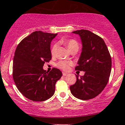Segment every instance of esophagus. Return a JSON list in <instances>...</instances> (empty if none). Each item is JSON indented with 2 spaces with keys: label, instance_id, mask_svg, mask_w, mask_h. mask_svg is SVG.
Instances as JSON below:
<instances>
[{
  "label": "esophagus",
  "instance_id": "1",
  "mask_svg": "<svg viewBox=\"0 0 125 125\" xmlns=\"http://www.w3.org/2000/svg\"><path fill=\"white\" fill-rule=\"evenodd\" d=\"M62 75L65 76L68 75V73H65V72H62Z\"/></svg>",
  "mask_w": 125,
  "mask_h": 125
}]
</instances>
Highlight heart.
<instances>
[{"mask_svg": "<svg viewBox=\"0 0 125 125\" xmlns=\"http://www.w3.org/2000/svg\"><path fill=\"white\" fill-rule=\"evenodd\" d=\"M61 43L64 44L68 49L71 52H76L79 49V44L78 42L74 39L72 38H69V39H62L61 40ZM56 44H53L51 48V52L52 56H55L56 51ZM72 65V62L70 61H67V60H61L56 63V67L59 69L63 70H68L70 68V67Z\"/></svg>", "mask_w": 125, "mask_h": 125, "instance_id": "b5f03b06", "label": "heart"}]
</instances>
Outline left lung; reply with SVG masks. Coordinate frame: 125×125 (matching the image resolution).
<instances>
[{
  "mask_svg": "<svg viewBox=\"0 0 125 125\" xmlns=\"http://www.w3.org/2000/svg\"><path fill=\"white\" fill-rule=\"evenodd\" d=\"M82 40V51L75 70L85 72L70 87L72 94L81 100L94 98L104 90L111 71V56L104 40L86 29L73 31Z\"/></svg>",
  "mask_w": 125,
  "mask_h": 125,
  "instance_id": "obj_1",
  "label": "left lung"
}]
</instances>
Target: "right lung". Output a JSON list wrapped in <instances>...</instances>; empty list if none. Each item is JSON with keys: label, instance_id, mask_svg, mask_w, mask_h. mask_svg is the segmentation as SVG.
<instances>
[{"label": "right lung", "instance_id": "right-lung-1", "mask_svg": "<svg viewBox=\"0 0 125 125\" xmlns=\"http://www.w3.org/2000/svg\"><path fill=\"white\" fill-rule=\"evenodd\" d=\"M57 34L35 31L23 39L14 53L12 77L19 91L26 98L42 102L54 94L55 83L62 72L53 68L43 70L45 62L52 59L51 43Z\"/></svg>", "mask_w": 125, "mask_h": 125}]
</instances>
